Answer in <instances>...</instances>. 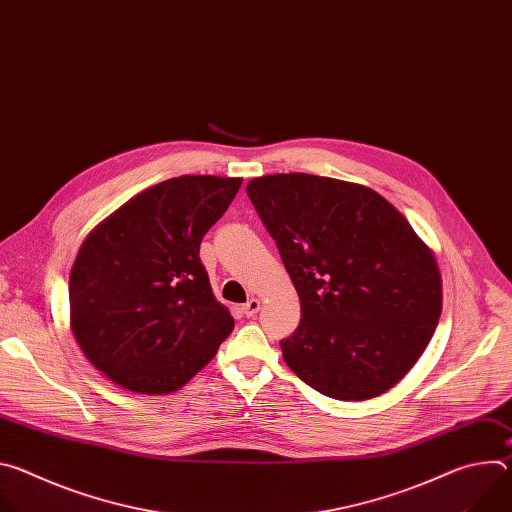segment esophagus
Instances as JSON below:
<instances>
[{
	"label": "esophagus",
	"mask_w": 512,
	"mask_h": 512,
	"mask_svg": "<svg viewBox=\"0 0 512 512\" xmlns=\"http://www.w3.org/2000/svg\"><path fill=\"white\" fill-rule=\"evenodd\" d=\"M259 310H261V302H259L257 298H251V300L243 306V314H245L247 318H253Z\"/></svg>",
	"instance_id": "obj_1"
}]
</instances>
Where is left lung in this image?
Segmentation results:
<instances>
[{
	"instance_id": "8db88e82",
	"label": "left lung",
	"mask_w": 512,
	"mask_h": 512,
	"mask_svg": "<svg viewBox=\"0 0 512 512\" xmlns=\"http://www.w3.org/2000/svg\"><path fill=\"white\" fill-rule=\"evenodd\" d=\"M247 194L275 239L302 320L287 367L338 401L393 389L442 314V275L407 218L369 186L312 174L253 178Z\"/></svg>"
}]
</instances>
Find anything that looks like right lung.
<instances>
[{
	"label": "right lung",
	"mask_w": 512,
	"mask_h": 512,
	"mask_svg": "<svg viewBox=\"0 0 512 512\" xmlns=\"http://www.w3.org/2000/svg\"><path fill=\"white\" fill-rule=\"evenodd\" d=\"M241 182L170 178L129 198L85 237L68 279L70 330L119 387L174 393L233 332L198 253Z\"/></svg>",
	"instance_id": "right-lung-1"
}]
</instances>
